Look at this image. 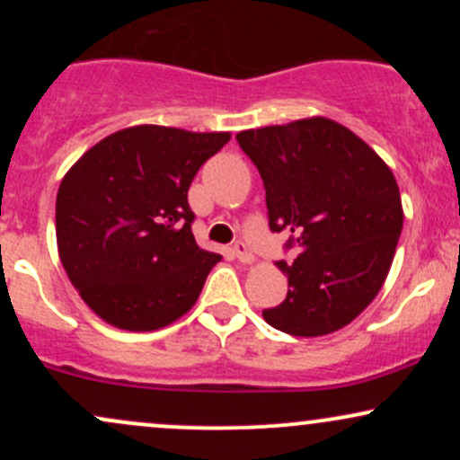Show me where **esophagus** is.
<instances>
[{"mask_svg": "<svg viewBox=\"0 0 460 460\" xmlns=\"http://www.w3.org/2000/svg\"><path fill=\"white\" fill-rule=\"evenodd\" d=\"M234 255L237 257V261H242V263H252V261H255V255H252V251L244 244V242H235V244H234Z\"/></svg>", "mask_w": 460, "mask_h": 460, "instance_id": "1", "label": "esophagus"}]
</instances>
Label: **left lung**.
Instances as JSON below:
<instances>
[{"mask_svg":"<svg viewBox=\"0 0 460 460\" xmlns=\"http://www.w3.org/2000/svg\"><path fill=\"white\" fill-rule=\"evenodd\" d=\"M235 138L263 179L270 229L294 234L300 248L294 263H277L288 296L263 309V320L296 337L344 329L376 298L392 268L404 218L392 168L324 116Z\"/></svg>","mask_w":460,"mask_h":460,"instance_id":"obj_1","label":"left lung"}]
</instances>
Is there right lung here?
Segmentation results:
<instances>
[{
  "mask_svg": "<svg viewBox=\"0 0 460 460\" xmlns=\"http://www.w3.org/2000/svg\"><path fill=\"white\" fill-rule=\"evenodd\" d=\"M229 131L120 129L68 168L56 199L60 261L84 303L123 331H157L197 303L223 257L192 235L188 190Z\"/></svg>",
  "mask_w": 460,
  "mask_h": 460,
  "instance_id": "right-lung-1",
  "label": "right lung"
}]
</instances>
